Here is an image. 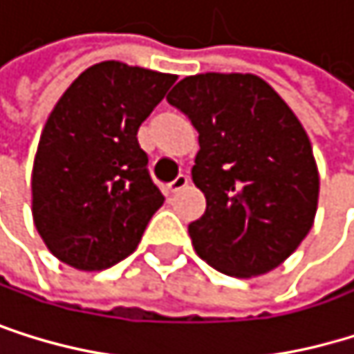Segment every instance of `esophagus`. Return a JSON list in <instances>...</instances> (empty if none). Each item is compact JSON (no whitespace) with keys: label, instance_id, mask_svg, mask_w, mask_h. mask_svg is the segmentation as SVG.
<instances>
[{"label":"esophagus","instance_id":"34e87169","mask_svg":"<svg viewBox=\"0 0 354 354\" xmlns=\"http://www.w3.org/2000/svg\"><path fill=\"white\" fill-rule=\"evenodd\" d=\"M187 181H189L187 175H185V173H179V175L169 183V189H171V192H179V189H183V187L187 185Z\"/></svg>","mask_w":354,"mask_h":354}]
</instances>
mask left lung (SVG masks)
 Segmentation results:
<instances>
[{
    "mask_svg": "<svg viewBox=\"0 0 354 354\" xmlns=\"http://www.w3.org/2000/svg\"><path fill=\"white\" fill-rule=\"evenodd\" d=\"M167 101L198 131L192 179L207 198L187 225L196 253L230 277L270 272L310 232L319 173L289 105L251 73L183 77Z\"/></svg>",
    "mask_w": 354,
    "mask_h": 354,
    "instance_id": "obj_1",
    "label": "left lung"
}]
</instances>
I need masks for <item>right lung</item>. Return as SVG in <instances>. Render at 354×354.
Listing matches in <instances>:
<instances>
[{
    "label": "right lung",
    "mask_w": 354,
    "mask_h": 354,
    "mask_svg": "<svg viewBox=\"0 0 354 354\" xmlns=\"http://www.w3.org/2000/svg\"><path fill=\"white\" fill-rule=\"evenodd\" d=\"M177 75L105 61L75 77L52 109L33 162V221L77 270L129 257L165 196L137 131Z\"/></svg>",
    "instance_id": "obj_1"
}]
</instances>
